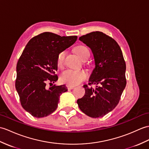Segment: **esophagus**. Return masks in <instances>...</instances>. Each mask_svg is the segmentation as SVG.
<instances>
[{"label": "esophagus", "mask_w": 149, "mask_h": 149, "mask_svg": "<svg viewBox=\"0 0 149 149\" xmlns=\"http://www.w3.org/2000/svg\"><path fill=\"white\" fill-rule=\"evenodd\" d=\"M67 88L68 89H74V88H75V86L68 84V85L67 86Z\"/></svg>", "instance_id": "1"}]
</instances>
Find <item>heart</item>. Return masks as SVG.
I'll list each match as a JSON object with an SVG mask.
<instances>
[{
    "label": "heart",
    "mask_w": 149,
    "mask_h": 149,
    "mask_svg": "<svg viewBox=\"0 0 149 149\" xmlns=\"http://www.w3.org/2000/svg\"><path fill=\"white\" fill-rule=\"evenodd\" d=\"M75 53L82 60L89 58L90 52L88 48L84 45H79L75 49ZM66 52L63 51L58 54L57 57V65L59 67H62L64 65ZM88 77V73L84 70H72L67 69L62 72L61 81L62 82L70 85H77L85 81Z\"/></svg>",
    "instance_id": "obj_1"
}]
</instances>
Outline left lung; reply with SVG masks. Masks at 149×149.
<instances>
[{
	"instance_id": "1",
	"label": "left lung",
	"mask_w": 149,
	"mask_h": 149,
	"mask_svg": "<svg viewBox=\"0 0 149 149\" xmlns=\"http://www.w3.org/2000/svg\"><path fill=\"white\" fill-rule=\"evenodd\" d=\"M94 56L95 68L89 85H84L85 95L78 99L79 109L86 115L102 117L117 105L126 85V62L120 47L111 37L93 32L79 37ZM96 85L95 88L91 86Z\"/></svg>"
}]
</instances>
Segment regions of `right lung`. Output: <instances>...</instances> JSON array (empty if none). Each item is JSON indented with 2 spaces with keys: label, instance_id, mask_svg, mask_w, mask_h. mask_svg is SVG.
I'll list each match as a JSON object with an SVG mask.
<instances>
[{
  "label": "right lung",
  "instance_id": "obj_1",
  "mask_svg": "<svg viewBox=\"0 0 149 149\" xmlns=\"http://www.w3.org/2000/svg\"><path fill=\"white\" fill-rule=\"evenodd\" d=\"M77 39L46 32L26 44L17 63L15 87L21 105L33 117L50 115L57 109L60 96L67 91L65 85L53 84L58 79L57 57Z\"/></svg>",
  "mask_w": 149,
  "mask_h": 149
}]
</instances>
